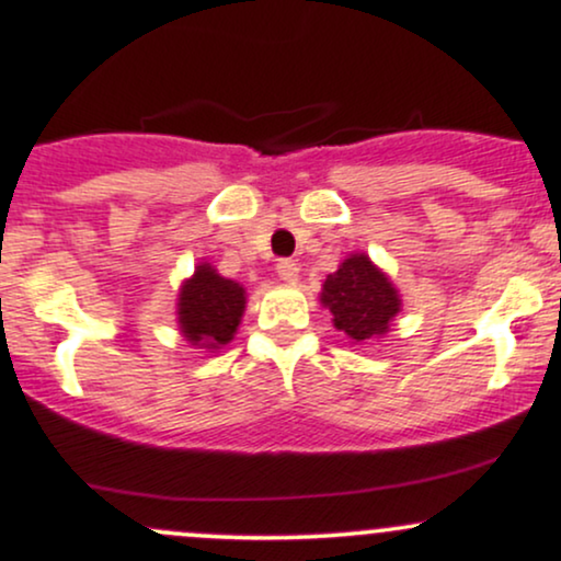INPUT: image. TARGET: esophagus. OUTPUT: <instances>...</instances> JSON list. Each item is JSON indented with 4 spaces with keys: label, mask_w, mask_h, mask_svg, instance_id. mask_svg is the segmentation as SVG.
<instances>
[{
    "label": "esophagus",
    "mask_w": 561,
    "mask_h": 561,
    "mask_svg": "<svg viewBox=\"0 0 561 561\" xmlns=\"http://www.w3.org/2000/svg\"><path fill=\"white\" fill-rule=\"evenodd\" d=\"M276 274H279V279L287 282V285H295L300 276V268L295 261H279L276 263Z\"/></svg>",
    "instance_id": "1"
}]
</instances>
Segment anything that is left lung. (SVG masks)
<instances>
[{"label":"left lung","instance_id":"1","mask_svg":"<svg viewBox=\"0 0 561 561\" xmlns=\"http://www.w3.org/2000/svg\"><path fill=\"white\" fill-rule=\"evenodd\" d=\"M319 300L351 345L385 337L403 308L398 287L366 253H351L337 272L327 274Z\"/></svg>","mask_w":561,"mask_h":561}]
</instances>
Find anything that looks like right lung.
<instances>
[{"mask_svg": "<svg viewBox=\"0 0 561 561\" xmlns=\"http://www.w3.org/2000/svg\"><path fill=\"white\" fill-rule=\"evenodd\" d=\"M244 287L240 282L227 279L199 261L195 274L182 282L176 298V324L190 345L216 353L234 340L244 313Z\"/></svg>", "mask_w": 561, "mask_h": 561, "instance_id": "obj_1", "label": "right lung"}]
</instances>
